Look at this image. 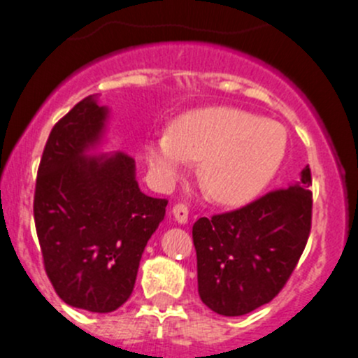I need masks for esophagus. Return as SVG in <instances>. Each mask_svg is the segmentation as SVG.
Masks as SVG:
<instances>
[{"label": "esophagus", "mask_w": 358, "mask_h": 358, "mask_svg": "<svg viewBox=\"0 0 358 358\" xmlns=\"http://www.w3.org/2000/svg\"><path fill=\"white\" fill-rule=\"evenodd\" d=\"M173 218L180 223V225H185L189 222V209L185 204H176L173 206Z\"/></svg>", "instance_id": "esophagus-1"}]
</instances>
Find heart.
<instances>
[{"label": "heart", "mask_w": 358, "mask_h": 358, "mask_svg": "<svg viewBox=\"0 0 358 358\" xmlns=\"http://www.w3.org/2000/svg\"><path fill=\"white\" fill-rule=\"evenodd\" d=\"M286 156V129L234 107H202L178 115L145 147L150 178L171 185L190 159L199 161L204 192L218 204L251 201L275 176Z\"/></svg>", "instance_id": "1"}]
</instances>
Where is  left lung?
Returning a JSON list of instances; mask_svg holds the SVG:
<instances>
[{
    "label": "left lung",
    "mask_w": 358,
    "mask_h": 358,
    "mask_svg": "<svg viewBox=\"0 0 358 358\" xmlns=\"http://www.w3.org/2000/svg\"><path fill=\"white\" fill-rule=\"evenodd\" d=\"M310 185L306 166L287 189L194 223L197 287L208 308L239 317L279 294L308 241Z\"/></svg>",
    "instance_id": "left-lung-1"
}]
</instances>
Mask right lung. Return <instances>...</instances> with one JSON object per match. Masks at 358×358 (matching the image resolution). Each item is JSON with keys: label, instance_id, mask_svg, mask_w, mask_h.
<instances>
[{"label": "right lung", "instance_id": "obj_1", "mask_svg": "<svg viewBox=\"0 0 358 358\" xmlns=\"http://www.w3.org/2000/svg\"><path fill=\"white\" fill-rule=\"evenodd\" d=\"M109 119L99 95L64 115L48 136L34 194L36 232L57 294L95 313L128 301L168 206L140 190L135 159L103 152Z\"/></svg>", "mask_w": 358, "mask_h": 358}]
</instances>
